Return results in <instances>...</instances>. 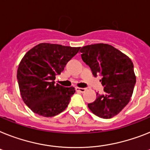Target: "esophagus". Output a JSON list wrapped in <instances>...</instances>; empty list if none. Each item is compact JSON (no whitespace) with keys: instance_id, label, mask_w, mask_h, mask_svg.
I'll use <instances>...</instances> for the list:
<instances>
[{"instance_id":"esophagus-1","label":"esophagus","mask_w":150,"mask_h":150,"mask_svg":"<svg viewBox=\"0 0 150 150\" xmlns=\"http://www.w3.org/2000/svg\"><path fill=\"white\" fill-rule=\"evenodd\" d=\"M76 90L77 92L83 93L86 91V88H80V87H76Z\"/></svg>"}]
</instances>
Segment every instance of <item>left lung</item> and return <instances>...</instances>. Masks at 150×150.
<instances>
[{
	"label": "left lung",
	"instance_id": "1",
	"mask_svg": "<svg viewBox=\"0 0 150 150\" xmlns=\"http://www.w3.org/2000/svg\"><path fill=\"white\" fill-rule=\"evenodd\" d=\"M84 63L93 75H100L104 94L96 93L94 102L88 103L93 113L103 119L117 115L128 104L136 84L132 60L122 52L106 44L83 47L80 50Z\"/></svg>",
	"mask_w": 150,
	"mask_h": 150
}]
</instances>
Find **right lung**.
<instances>
[{
	"mask_svg": "<svg viewBox=\"0 0 150 150\" xmlns=\"http://www.w3.org/2000/svg\"><path fill=\"white\" fill-rule=\"evenodd\" d=\"M80 48L42 43L26 53L17 78L23 102L33 112L52 117L67 107L74 87L55 84L54 80Z\"/></svg>",
	"mask_w": 150,
	"mask_h": 150,
	"instance_id": "add662e5",
	"label": "right lung"
}]
</instances>
